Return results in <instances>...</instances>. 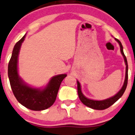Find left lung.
<instances>
[{
	"mask_svg": "<svg viewBox=\"0 0 135 135\" xmlns=\"http://www.w3.org/2000/svg\"><path fill=\"white\" fill-rule=\"evenodd\" d=\"M115 40L119 43V46H120V52H121L122 55H123V57H124V62H125V65H126V73H125V79H124V84H123V87L120 89V90L115 95L113 96V97H110V98L107 99L105 100H101V101H97V100H93L87 98L86 97H85L83 95V94L82 93L81 89V85L78 81H77V83H78V96H79V98L80 99V101L84 104L85 105H86L87 107H89L90 108L96 110H103L105 109H107L108 107H109L110 106L113 105V104L115 103L119 98L121 97V96L123 95V93H124V91L127 88V82H128V64H127V60L126 56H124V52H123V46L121 44V42L118 39L115 38Z\"/></svg>",
	"mask_w": 135,
	"mask_h": 135,
	"instance_id": "left-lung-1",
	"label": "left lung"
}]
</instances>
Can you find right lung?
<instances>
[{
  "label": "right lung",
  "instance_id": "1",
  "mask_svg": "<svg viewBox=\"0 0 135 135\" xmlns=\"http://www.w3.org/2000/svg\"><path fill=\"white\" fill-rule=\"evenodd\" d=\"M25 35L15 44L8 66V75L12 92L19 103L33 111H42L49 108L56 99L57 92L66 74L54 76L43 89L32 88L26 84L18 75V58Z\"/></svg>",
  "mask_w": 135,
  "mask_h": 135
}]
</instances>
